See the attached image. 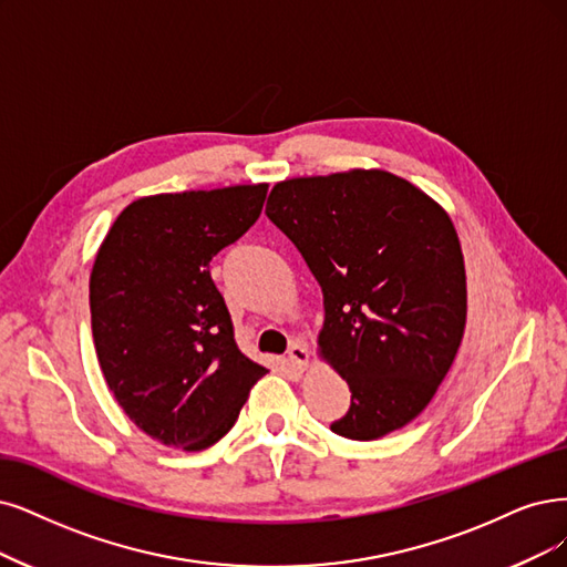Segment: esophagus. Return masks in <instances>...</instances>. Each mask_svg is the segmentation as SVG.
<instances>
[{
	"label": "esophagus",
	"instance_id": "1",
	"mask_svg": "<svg viewBox=\"0 0 567 567\" xmlns=\"http://www.w3.org/2000/svg\"><path fill=\"white\" fill-rule=\"evenodd\" d=\"M308 360H310V350L303 346V343H295L289 348V364L303 371L308 367Z\"/></svg>",
	"mask_w": 567,
	"mask_h": 567
}]
</instances>
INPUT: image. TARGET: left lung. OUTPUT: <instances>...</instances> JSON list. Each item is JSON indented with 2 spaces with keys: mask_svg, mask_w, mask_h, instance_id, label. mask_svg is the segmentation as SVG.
Returning a JSON list of instances; mask_svg holds the SVG:
<instances>
[{
  "mask_svg": "<svg viewBox=\"0 0 567 567\" xmlns=\"http://www.w3.org/2000/svg\"><path fill=\"white\" fill-rule=\"evenodd\" d=\"M266 215L322 287L320 358L346 379L354 442L409 425L446 379L467 322L463 247L446 209L388 171L291 177Z\"/></svg>",
  "mask_w": 567,
  "mask_h": 567,
  "instance_id": "obj_1",
  "label": "left lung"
}]
</instances>
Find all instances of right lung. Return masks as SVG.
<instances>
[{"label": "right lung", "mask_w": 567, "mask_h": 567, "mask_svg": "<svg viewBox=\"0 0 567 567\" xmlns=\"http://www.w3.org/2000/svg\"><path fill=\"white\" fill-rule=\"evenodd\" d=\"M268 184L133 200L91 270L97 362L125 415L156 442L203 451L234 427L266 369L238 350L209 261L261 215Z\"/></svg>", "instance_id": "obj_1"}]
</instances>
